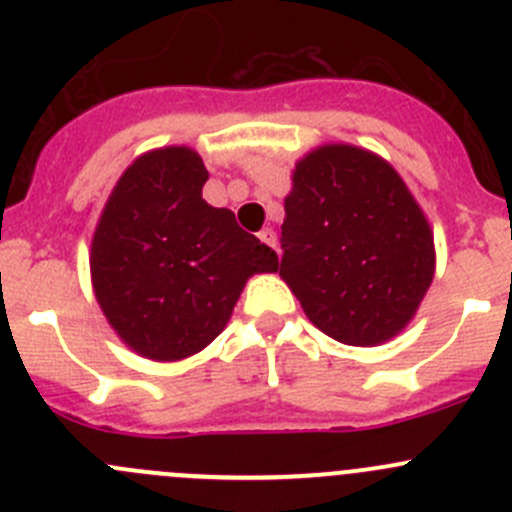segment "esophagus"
<instances>
[{
  "instance_id": "obj_1",
  "label": "esophagus",
  "mask_w": 512,
  "mask_h": 512,
  "mask_svg": "<svg viewBox=\"0 0 512 512\" xmlns=\"http://www.w3.org/2000/svg\"><path fill=\"white\" fill-rule=\"evenodd\" d=\"M260 240L265 242V245L275 247V250H277V235H275V230H272V227H265V230L260 232Z\"/></svg>"
}]
</instances>
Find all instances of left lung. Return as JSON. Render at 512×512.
<instances>
[{
	"mask_svg": "<svg viewBox=\"0 0 512 512\" xmlns=\"http://www.w3.org/2000/svg\"><path fill=\"white\" fill-rule=\"evenodd\" d=\"M282 250L280 277L309 322L349 347L396 337L436 272L431 225L401 175L349 143L294 165Z\"/></svg>",
	"mask_w": 512,
	"mask_h": 512,
	"instance_id": "8db88e82",
	"label": "left lung"
}]
</instances>
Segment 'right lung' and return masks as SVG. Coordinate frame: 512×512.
Listing matches in <instances>:
<instances>
[{"label":"right lung","mask_w":512,"mask_h":512,"mask_svg":"<svg viewBox=\"0 0 512 512\" xmlns=\"http://www.w3.org/2000/svg\"><path fill=\"white\" fill-rule=\"evenodd\" d=\"M203 158L143 153L118 178L91 240V282L108 324L136 354L180 361L230 322L252 275L277 272L272 247L203 200Z\"/></svg>","instance_id":"1"}]
</instances>
